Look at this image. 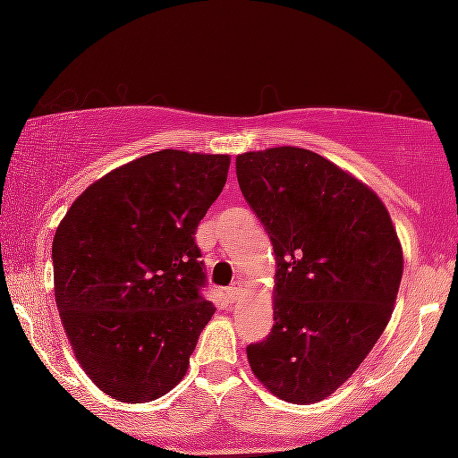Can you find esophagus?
Instances as JSON below:
<instances>
[{
  "label": "esophagus",
  "instance_id": "obj_1",
  "mask_svg": "<svg viewBox=\"0 0 458 458\" xmlns=\"http://www.w3.org/2000/svg\"><path fill=\"white\" fill-rule=\"evenodd\" d=\"M241 295H243V286H241V282H234L233 286L228 288V299L230 301H234V299H239Z\"/></svg>",
  "mask_w": 458,
  "mask_h": 458
}]
</instances>
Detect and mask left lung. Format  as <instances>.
<instances>
[{
    "instance_id": "obj_1",
    "label": "left lung",
    "mask_w": 458,
    "mask_h": 458,
    "mask_svg": "<svg viewBox=\"0 0 458 458\" xmlns=\"http://www.w3.org/2000/svg\"><path fill=\"white\" fill-rule=\"evenodd\" d=\"M243 198L276 254L273 329L247 346L250 368L286 403H318L366 360L386 329L403 250L379 196L306 148L236 157Z\"/></svg>"
}]
</instances>
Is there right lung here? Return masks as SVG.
<instances>
[{"label":"right lung","mask_w":458,"mask_h":458,"mask_svg":"<svg viewBox=\"0 0 458 458\" xmlns=\"http://www.w3.org/2000/svg\"><path fill=\"white\" fill-rule=\"evenodd\" d=\"M228 155L159 150L92 182L54 236L68 340L97 387L148 403L178 386L215 314L196 228L228 178Z\"/></svg>","instance_id":"obj_1"}]
</instances>
